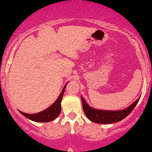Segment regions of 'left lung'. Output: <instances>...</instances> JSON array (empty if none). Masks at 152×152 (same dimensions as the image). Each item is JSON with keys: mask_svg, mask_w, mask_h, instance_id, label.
<instances>
[{"mask_svg": "<svg viewBox=\"0 0 152 152\" xmlns=\"http://www.w3.org/2000/svg\"><path fill=\"white\" fill-rule=\"evenodd\" d=\"M139 99L140 98H138L135 102H133L131 105L125 109L118 111H106L92 108L86 103L83 96H81L83 111H84V113L86 114V117L91 121L100 124H110L121 121L133 110V109L138 104Z\"/></svg>", "mask_w": 152, "mask_h": 152, "instance_id": "obj_1", "label": "left lung"}]
</instances>
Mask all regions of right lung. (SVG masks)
<instances>
[{"label":"right lung","mask_w":152,"mask_h":152,"mask_svg":"<svg viewBox=\"0 0 152 152\" xmlns=\"http://www.w3.org/2000/svg\"><path fill=\"white\" fill-rule=\"evenodd\" d=\"M67 83L64 86L62 91H61V93L60 94V95L58 96V99H56V102L53 103L52 105H50L48 108L42 111V112H38V113L35 114H27L24 113V112H21V111H19V112H20L22 115H24V117L28 118L29 120H32V121L35 122H48L55 120V119L60 115V112H61V100H62L64 92Z\"/></svg>","instance_id":"obj_1"}]
</instances>
